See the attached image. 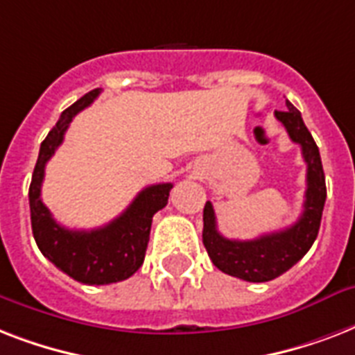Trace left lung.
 Wrapping results in <instances>:
<instances>
[{"label": "left lung", "mask_w": 355, "mask_h": 355, "mask_svg": "<svg viewBox=\"0 0 355 355\" xmlns=\"http://www.w3.org/2000/svg\"><path fill=\"white\" fill-rule=\"evenodd\" d=\"M284 112L276 110V119L286 127L289 138L302 149L304 162L308 164L306 173V200L302 216L291 227L278 232L263 234L256 239H227L217 230L214 206L208 200L202 214V243L208 256L217 269L225 275L236 276L247 282H269L284 275L293 265L304 258L317 239L326 200V180L320 162L319 147L313 136L304 125L302 116L291 103L286 101Z\"/></svg>", "instance_id": "1"}]
</instances>
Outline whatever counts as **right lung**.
I'll return each mask as SVG.
<instances>
[{"label":"right lung","instance_id":"1","mask_svg":"<svg viewBox=\"0 0 355 355\" xmlns=\"http://www.w3.org/2000/svg\"><path fill=\"white\" fill-rule=\"evenodd\" d=\"M99 94L101 88L88 92L60 114L57 125L42 141L29 186L31 227L40 252L57 269L88 286L127 280L141 267L153 216L167 205L173 188L171 182H166L141 189L121 216L94 230H69L53 219L51 211L40 199L46 164L62 144L71 119L83 108L90 107Z\"/></svg>","mask_w":355,"mask_h":355}]
</instances>
